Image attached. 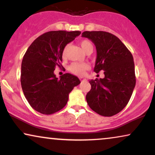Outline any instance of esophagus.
Segmentation results:
<instances>
[{"instance_id": "obj_1", "label": "esophagus", "mask_w": 155, "mask_h": 155, "mask_svg": "<svg viewBox=\"0 0 155 155\" xmlns=\"http://www.w3.org/2000/svg\"><path fill=\"white\" fill-rule=\"evenodd\" d=\"M79 79H80V81H81V82H83V81H84L86 80V79H84V78H83V77H80Z\"/></svg>"}]
</instances>
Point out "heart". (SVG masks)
<instances>
[{"label":"heart","mask_w":155,"mask_h":155,"mask_svg":"<svg viewBox=\"0 0 155 155\" xmlns=\"http://www.w3.org/2000/svg\"><path fill=\"white\" fill-rule=\"evenodd\" d=\"M81 48L85 51L89 47H93L91 42L89 40H84L80 43ZM68 52V45L64 46L63 51H62V56L63 57H66ZM89 68V65L86 63H77V62H74L68 67V70L76 75L81 76L83 75L86 70Z\"/></svg>","instance_id":"1"}]
</instances>
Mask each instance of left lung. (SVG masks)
Returning <instances> with one entry per match:
<instances>
[{
	"mask_svg": "<svg viewBox=\"0 0 155 155\" xmlns=\"http://www.w3.org/2000/svg\"><path fill=\"white\" fill-rule=\"evenodd\" d=\"M82 36L94 44L97 57L94 71L104 79L89 81L86 96L92 110L104 117L117 114L126 107L136 84L134 63L128 48L116 36L105 31H84Z\"/></svg>",
	"mask_w": 155,
	"mask_h": 155,
	"instance_id": "1",
	"label": "left lung"
}]
</instances>
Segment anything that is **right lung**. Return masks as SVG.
Returning a JSON list of instances; mask_svg holds the SVG:
<instances>
[{"label":"right lung","instance_id":"1","mask_svg":"<svg viewBox=\"0 0 155 155\" xmlns=\"http://www.w3.org/2000/svg\"><path fill=\"white\" fill-rule=\"evenodd\" d=\"M78 31H53L41 35L28 47L21 64V83L31 107L43 114H52L65 107L68 94L80 80L71 74L58 79L54 71L60 67L66 44L79 36Z\"/></svg>","mask_w":155,"mask_h":155}]
</instances>
